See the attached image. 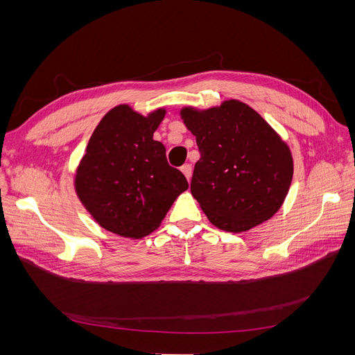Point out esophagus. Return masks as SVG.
I'll return each instance as SVG.
<instances>
[{
    "mask_svg": "<svg viewBox=\"0 0 355 355\" xmlns=\"http://www.w3.org/2000/svg\"><path fill=\"white\" fill-rule=\"evenodd\" d=\"M182 173L185 175V178H187V180L189 182L191 180V176H192V167H191V164H185V166H182Z\"/></svg>",
    "mask_w": 355,
    "mask_h": 355,
    "instance_id": "34e87169",
    "label": "esophagus"
}]
</instances>
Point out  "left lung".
I'll use <instances>...</instances> for the list:
<instances>
[{"instance_id":"left-lung-1","label":"left lung","mask_w":355,"mask_h":355,"mask_svg":"<svg viewBox=\"0 0 355 355\" xmlns=\"http://www.w3.org/2000/svg\"><path fill=\"white\" fill-rule=\"evenodd\" d=\"M180 118L200 149L191 192L219 230L245 232L280 210L293 178L288 145L249 105L237 99Z\"/></svg>"}]
</instances>
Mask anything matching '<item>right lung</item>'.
I'll return each instance as SVG.
<instances>
[{
    "instance_id": "obj_1",
    "label": "right lung",
    "mask_w": 355,
    "mask_h": 355,
    "mask_svg": "<svg viewBox=\"0 0 355 355\" xmlns=\"http://www.w3.org/2000/svg\"><path fill=\"white\" fill-rule=\"evenodd\" d=\"M166 108L146 116L118 105L94 128L75 171V192L106 231L142 239L155 231L171 204L188 189L185 176L170 167L154 132Z\"/></svg>"
}]
</instances>
